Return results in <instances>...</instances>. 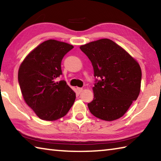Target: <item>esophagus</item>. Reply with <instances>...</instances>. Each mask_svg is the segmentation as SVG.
Returning <instances> with one entry per match:
<instances>
[{
    "label": "esophagus",
    "instance_id": "1",
    "mask_svg": "<svg viewBox=\"0 0 161 161\" xmlns=\"http://www.w3.org/2000/svg\"><path fill=\"white\" fill-rule=\"evenodd\" d=\"M77 92H78V93L80 94L81 92L83 91V89H82V88H80V87H78V88H77Z\"/></svg>",
    "mask_w": 161,
    "mask_h": 161
}]
</instances>
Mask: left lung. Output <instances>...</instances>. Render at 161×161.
Returning <instances> with one entry per match:
<instances>
[{"label": "left lung", "mask_w": 161, "mask_h": 161, "mask_svg": "<svg viewBox=\"0 0 161 161\" xmlns=\"http://www.w3.org/2000/svg\"><path fill=\"white\" fill-rule=\"evenodd\" d=\"M90 59L96 79L92 114L105 121L124 115L140 93L141 69L130 54L109 39H101L80 47Z\"/></svg>", "instance_id": "8db88e82"}]
</instances>
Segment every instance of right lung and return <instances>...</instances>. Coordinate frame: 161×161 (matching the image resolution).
I'll return each mask as SVG.
<instances>
[{"instance_id":"right-lung-1","label":"right lung","mask_w":161,"mask_h":161,"mask_svg":"<svg viewBox=\"0 0 161 161\" xmlns=\"http://www.w3.org/2000/svg\"><path fill=\"white\" fill-rule=\"evenodd\" d=\"M73 47L66 42L49 40L35 48L20 64L18 82L22 94L40 119H60L75 102V92L66 81H54L62 75L61 62L64 56Z\"/></svg>"}]
</instances>
